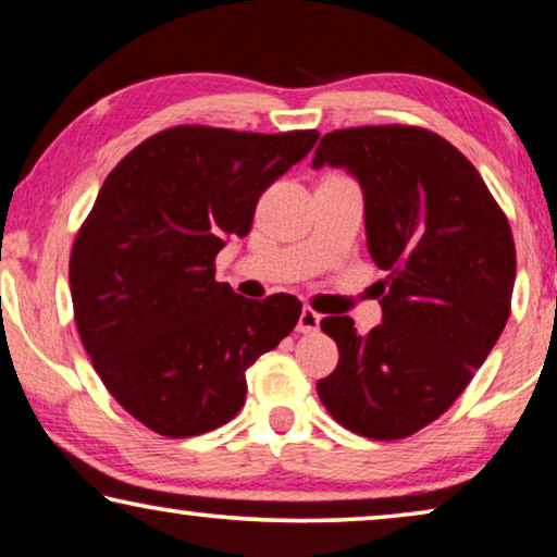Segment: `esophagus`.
Returning a JSON list of instances; mask_svg holds the SVG:
<instances>
[{
  "label": "esophagus",
  "mask_w": 557,
  "mask_h": 557,
  "mask_svg": "<svg viewBox=\"0 0 557 557\" xmlns=\"http://www.w3.org/2000/svg\"><path fill=\"white\" fill-rule=\"evenodd\" d=\"M320 322L322 318L310 307H302L300 312V320H297V332H302V335H312V332L320 330Z\"/></svg>",
  "instance_id": "1"
}]
</instances>
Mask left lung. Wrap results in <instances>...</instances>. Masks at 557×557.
Instances as JSON below:
<instances>
[{"instance_id":"left-lung-1","label":"left lung","mask_w":557,"mask_h":557,"mask_svg":"<svg viewBox=\"0 0 557 557\" xmlns=\"http://www.w3.org/2000/svg\"><path fill=\"white\" fill-rule=\"evenodd\" d=\"M312 168L358 180L370 257L389 272L380 282L383 322L368 335L345 314L320 322L339 362L318 395L352 433L408 437L450 408L508 322L510 225L468 157L435 132H330Z\"/></svg>"}]
</instances>
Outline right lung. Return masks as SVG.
<instances>
[{
    "label": "right lung",
    "mask_w": 557,
    "mask_h": 557,
    "mask_svg": "<svg viewBox=\"0 0 557 557\" xmlns=\"http://www.w3.org/2000/svg\"><path fill=\"white\" fill-rule=\"evenodd\" d=\"M318 137L172 127L99 189L72 247L74 322L114 400L154 433L225 425L245 405L247 368L300 320L293 295L257 302L214 280V257Z\"/></svg>",
    "instance_id": "add662e5"
}]
</instances>
